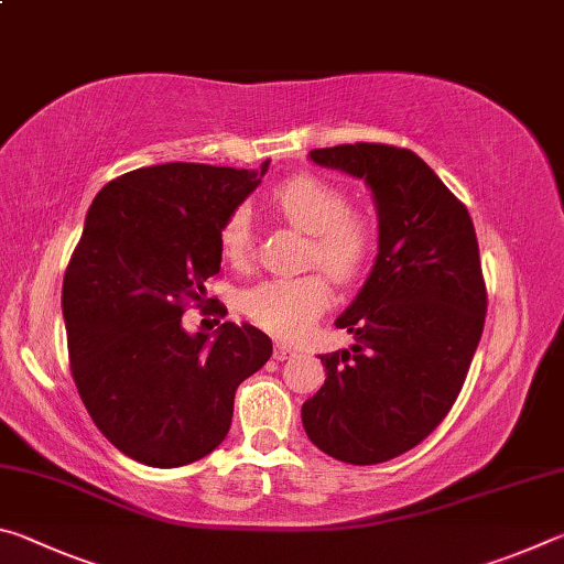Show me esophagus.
<instances>
[{
    "mask_svg": "<svg viewBox=\"0 0 564 564\" xmlns=\"http://www.w3.org/2000/svg\"><path fill=\"white\" fill-rule=\"evenodd\" d=\"M293 356H295V350L291 346H285V343H275V348H273V358L275 360H289Z\"/></svg>",
    "mask_w": 564,
    "mask_h": 564,
    "instance_id": "esophagus-1",
    "label": "esophagus"
}]
</instances>
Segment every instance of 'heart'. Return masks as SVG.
<instances>
[{"instance_id": "b5f03b06", "label": "heart", "mask_w": 564, "mask_h": 564, "mask_svg": "<svg viewBox=\"0 0 564 564\" xmlns=\"http://www.w3.org/2000/svg\"><path fill=\"white\" fill-rule=\"evenodd\" d=\"M271 206L299 231L308 234L305 261L321 265L330 279L350 283L368 269L378 248V218L368 208L350 206L348 191L318 174H295L271 191ZM226 261L243 263L251 256V216L238 206L218 231ZM330 303L328 279L318 271L293 279H265L243 293L248 318L281 338H299Z\"/></svg>"}]
</instances>
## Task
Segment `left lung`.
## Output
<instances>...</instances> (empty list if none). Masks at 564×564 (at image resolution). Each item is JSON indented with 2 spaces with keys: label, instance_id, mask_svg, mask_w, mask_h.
<instances>
[{
  "label": "left lung",
  "instance_id": "left-lung-1",
  "mask_svg": "<svg viewBox=\"0 0 564 564\" xmlns=\"http://www.w3.org/2000/svg\"><path fill=\"white\" fill-rule=\"evenodd\" d=\"M321 166L366 178L378 206V259L336 321L356 338L321 356L326 383L301 408L311 443L376 465L423 443L451 413L482 336L488 289L465 204L410 149H313Z\"/></svg>",
  "mask_w": 564,
  "mask_h": 564
}]
</instances>
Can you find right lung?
<instances>
[{
	"mask_svg": "<svg viewBox=\"0 0 564 564\" xmlns=\"http://www.w3.org/2000/svg\"><path fill=\"white\" fill-rule=\"evenodd\" d=\"M259 171L159 164L104 186L64 273L62 308L76 390L94 425L131 460L178 467L214 453L236 388L273 343L251 323L216 338L181 328L221 269L218 231Z\"/></svg>",
	"mask_w": 564,
	"mask_h": 564,
	"instance_id": "right-lung-1",
	"label": "right lung"
}]
</instances>
